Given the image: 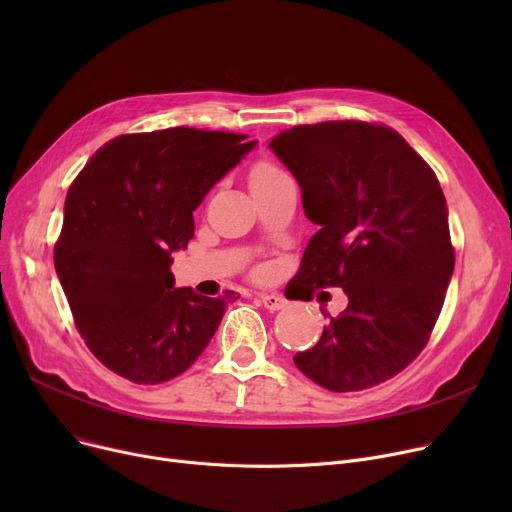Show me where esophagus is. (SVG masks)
I'll list each match as a JSON object with an SVG mask.
<instances>
[{
  "instance_id": "esophagus-1",
  "label": "esophagus",
  "mask_w": 512,
  "mask_h": 512,
  "mask_svg": "<svg viewBox=\"0 0 512 512\" xmlns=\"http://www.w3.org/2000/svg\"><path fill=\"white\" fill-rule=\"evenodd\" d=\"M259 301L265 309L270 311H280L286 305V299L280 297V294H259Z\"/></svg>"
}]
</instances>
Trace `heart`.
Returning a JSON list of instances; mask_svg holds the SVG:
<instances>
[{"label":"heart","instance_id":"1","mask_svg":"<svg viewBox=\"0 0 512 512\" xmlns=\"http://www.w3.org/2000/svg\"><path fill=\"white\" fill-rule=\"evenodd\" d=\"M284 172L280 168H276L274 164H270V161H261V164L253 166L251 174H249V184H261V182H267V180H274L278 176H282Z\"/></svg>","mask_w":512,"mask_h":512}]
</instances>
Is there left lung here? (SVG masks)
I'll return each instance as SVG.
<instances>
[{
  "label": "left lung",
  "instance_id": "left-lung-1",
  "mask_svg": "<svg viewBox=\"0 0 512 512\" xmlns=\"http://www.w3.org/2000/svg\"><path fill=\"white\" fill-rule=\"evenodd\" d=\"M270 149L297 178L317 224L294 276L340 286L348 307L294 355L309 380L355 392L390 380L427 344L454 270L448 207L423 157L388 126L336 120L292 126Z\"/></svg>",
  "mask_w": 512,
  "mask_h": 512
}]
</instances>
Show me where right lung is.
Returning <instances> with one entry per match:
<instances>
[{
  "instance_id": "1",
  "label": "right lung",
  "mask_w": 512,
  "mask_h": 512,
  "mask_svg": "<svg viewBox=\"0 0 512 512\" xmlns=\"http://www.w3.org/2000/svg\"><path fill=\"white\" fill-rule=\"evenodd\" d=\"M166 128L105 143L70 184L56 272L91 353L134 384L191 367L240 294L174 288L172 253L195 234L193 211L257 141Z\"/></svg>"
}]
</instances>
